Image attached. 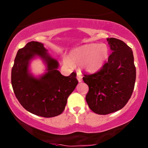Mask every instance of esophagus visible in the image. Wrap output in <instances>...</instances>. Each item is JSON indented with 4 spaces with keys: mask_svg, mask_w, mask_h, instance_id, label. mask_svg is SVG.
<instances>
[{
    "mask_svg": "<svg viewBox=\"0 0 148 148\" xmlns=\"http://www.w3.org/2000/svg\"><path fill=\"white\" fill-rule=\"evenodd\" d=\"M76 78H77V80L79 81V83H81L82 81V76H81V73L77 72V74H76Z\"/></svg>",
    "mask_w": 148,
    "mask_h": 148,
    "instance_id": "esophagus-1",
    "label": "esophagus"
}]
</instances>
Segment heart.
Listing matches in <instances>:
<instances>
[{
    "instance_id": "heart-1",
    "label": "heart",
    "mask_w": 148,
    "mask_h": 148,
    "mask_svg": "<svg viewBox=\"0 0 148 148\" xmlns=\"http://www.w3.org/2000/svg\"><path fill=\"white\" fill-rule=\"evenodd\" d=\"M109 48L105 44H90L74 49L69 58H64V62L69 67L74 63L81 64V67L88 72H96L103 67L108 60Z\"/></svg>"
}]
</instances>
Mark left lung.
Returning <instances> with one entry per match:
<instances>
[{
  "instance_id": "1",
  "label": "left lung",
  "mask_w": 148,
  "mask_h": 148,
  "mask_svg": "<svg viewBox=\"0 0 148 148\" xmlns=\"http://www.w3.org/2000/svg\"><path fill=\"white\" fill-rule=\"evenodd\" d=\"M107 42L112 51L108 62L98 72L83 77L89 87L86 96L88 106L99 115L113 113L127 104L136 76L132 49L113 37L107 38Z\"/></svg>"
}]
</instances>
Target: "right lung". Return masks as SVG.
Instances as JSON below:
<instances>
[{"mask_svg":"<svg viewBox=\"0 0 148 148\" xmlns=\"http://www.w3.org/2000/svg\"><path fill=\"white\" fill-rule=\"evenodd\" d=\"M37 55L47 64V72L35 78L28 70L29 60ZM58 62L38 42H30L16 53L12 69L11 82L16 99L25 110L38 116L52 118L61 114L67 98L79 81L76 73L64 76L58 70Z\"/></svg>","mask_w":148,"mask_h":148,"instance_id":"1","label":"right lung"}]
</instances>
